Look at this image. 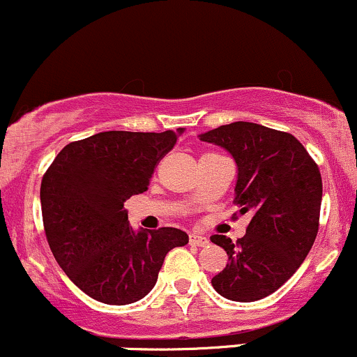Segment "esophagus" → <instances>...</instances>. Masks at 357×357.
Returning a JSON list of instances; mask_svg holds the SVG:
<instances>
[{
	"label": "esophagus",
	"instance_id": "obj_1",
	"mask_svg": "<svg viewBox=\"0 0 357 357\" xmlns=\"http://www.w3.org/2000/svg\"><path fill=\"white\" fill-rule=\"evenodd\" d=\"M190 245H195V247H208L209 238L204 235H199V233H192L190 235Z\"/></svg>",
	"mask_w": 357,
	"mask_h": 357
}]
</instances>
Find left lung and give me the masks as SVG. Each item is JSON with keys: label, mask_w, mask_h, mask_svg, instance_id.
<instances>
[{"label": "left lung", "mask_w": 357, "mask_h": 357, "mask_svg": "<svg viewBox=\"0 0 357 357\" xmlns=\"http://www.w3.org/2000/svg\"><path fill=\"white\" fill-rule=\"evenodd\" d=\"M225 148L236 163L235 202L252 220L243 238L211 241L225 248L228 264L211 284L231 301L250 303L278 291L301 266L318 233L321 177L305 146L282 131L231 122L199 134Z\"/></svg>", "instance_id": "obj_1"}]
</instances>
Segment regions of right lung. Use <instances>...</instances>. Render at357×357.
I'll use <instances>...</instances> for the list:
<instances>
[{
    "label": "right lung",
    "instance_id": "add662e5",
    "mask_svg": "<svg viewBox=\"0 0 357 357\" xmlns=\"http://www.w3.org/2000/svg\"><path fill=\"white\" fill-rule=\"evenodd\" d=\"M182 132H98L66 144L45 172L40 206L49 247L68 278L93 300H143L165 255L189 243L177 228H131L124 209L131 195L148 190L156 163Z\"/></svg>",
    "mask_w": 357,
    "mask_h": 357
}]
</instances>
